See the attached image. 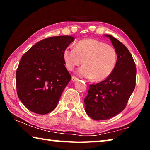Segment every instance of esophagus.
<instances>
[{
	"label": "esophagus",
	"instance_id": "obj_1",
	"mask_svg": "<svg viewBox=\"0 0 150 150\" xmlns=\"http://www.w3.org/2000/svg\"><path fill=\"white\" fill-rule=\"evenodd\" d=\"M71 80H72V81H73V82H75V81H78V79L77 78V77H72V78H71Z\"/></svg>",
	"mask_w": 150,
	"mask_h": 150
}]
</instances>
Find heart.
<instances>
[{
  "label": "heart",
  "mask_w": 150,
  "mask_h": 150,
  "mask_svg": "<svg viewBox=\"0 0 150 150\" xmlns=\"http://www.w3.org/2000/svg\"><path fill=\"white\" fill-rule=\"evenodd\" d=\"M63 59L69 71L84 62L85 65L79 68L77 75L100 81L113 73L117 62V54L115 48L105 42L85 39L79 42L76 47H66L63 52Z\"/></svg>",
  "instance_id": "b5f03b06"
}]
</instances>
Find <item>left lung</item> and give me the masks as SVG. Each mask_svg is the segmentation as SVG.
I'll use <instances>...</instances> for the list:
<instances>
[{
  "instance_id": "left-lung-1",
  "label": "left lung",
  "mask_w": 150,
  "mask_h": 150,
  "mask_svg": "<svg viewBox=\"0 0 150 150\" xmlns=\"http://www.w3.org/2000/svg\"><path fill=\"white\" fill-rule=\"evenodd\" d=\"M110 38L117 54L115 69L110 77L91 85L85 98V112L95 120H107L121 112L135 88L136 67L132 55L125 45L111 35Z\"/></svg>"
}]
</instances>
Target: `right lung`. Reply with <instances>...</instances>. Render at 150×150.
I'll return each mask as SVG.
<instances>
[{
  "label": "right lung",
  "mask_w": 150,
  "mask_h": 150,
  "mask_svg": "<svg viewBox=\"0 0 150 150\" xmlns=\"http://www.w3.org/2000/svg\"><path fill=\"white\" fill-rule=\"evenodd\" d=\"M75 38L59 35L42 40L23 55L16 71V90L22 104L33 112L54 110L71 76L63 52Z\"/></svg>",
  "instance_id": "1"
}]
</instances>
